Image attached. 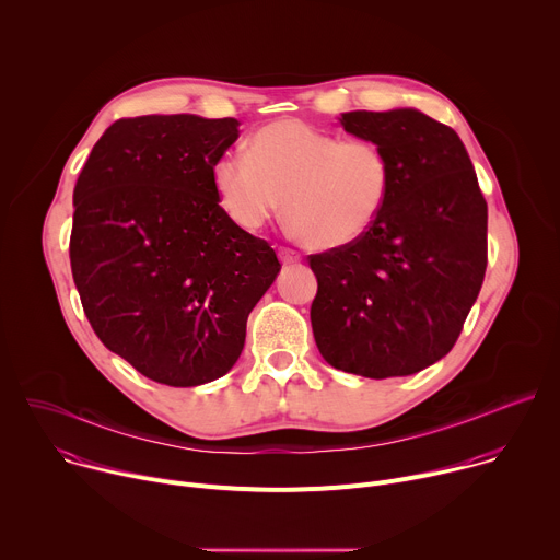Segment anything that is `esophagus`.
Returning a JSON list of instances; mask_svg holds the SVG:
<instances>
[{
	"mask_svg": "<svg viewBox=\"0 0 560 560\" xmlns=\"http://www.w3.org/2000/svg\"><path fill=\"white\" fill-rule=\"evenodd\" d=\"M279 257H281V261L288 264V266L301 261V255H299L296 250H290V248H281V250H279Z\"/></svg>",
	"mask_w": 560,
	"mask_h": 560,
	"instance_id": "34e87169",
	"label": "esophagus"
}]
</instances>
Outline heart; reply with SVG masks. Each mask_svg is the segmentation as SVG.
Listing matches in <instances>:
<instances>
[{
	"label": "heart",
	"instance_id": "1",
	"mask_svg": "<svg viewBox=\"0 0 560 560\" xmlns=\"http://www.w3.org/2000/svg\"><path fill=\"white\" fill-rule=\"evenodd\" d=\"M212 186L238 228L259 230L285 203L288 223L305 246L341 250L361 242L383 214L392 164L374 141L277 119L248 137L246 156L217 159Z\"/></svg>",
	"mask_w": 560,
	"mask_h": 560
}]
</instances>
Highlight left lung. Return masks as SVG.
<instances>
[{"label":"left lung","instance_id":"8db88e82","mask_svg":"<svg viewBox=\"0 0 560 560\" xmlns=\"http://www.w3.org/2000/svg\"><path fill=\"white\" fill-rule=\"evenodd\" d=\"M341 126L378 143L392 192L361 242L310 255L314 341L337 370L408 376L456 343L488 268V203L458 135L415 110H354Z\"/></svg>","mask_w":560,"mask_h":560}]
</instances>
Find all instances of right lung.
I'll return each instance as SVG.
<instances>
[{"label":"right lung","instance_id":"1","mask_svg":"<svg viewBox=\"0 0 560 560\" xmlns=\"http://www.w3.org/2000/svg\"><path fill=\"white\" fill-rule=\"evenodd\" d=\"M232 117L117 119L74 184L70 268L100 341L143 376L192 387L223 376L281 264L219 206L212 166Z\"/></svg>","mask_w":560,"mask_h":560}]
</instances>
